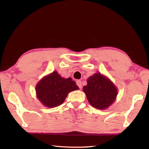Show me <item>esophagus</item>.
<instances>
[{"label":"esophagus","mask_w":149,"mask_h":149,"mask_svg":"<svg viewBox=\"0 0 149 149\" xmlns=\"http://www.w3.org/2000/svg\"><path fill=\"white\" fill-rule=\"evenodd\" d=\"M76 84L78 86V87L79 88H82V82L80 80H77L76 81Z\"/></svg>","instance_id":"34e87169"}]
</instances>
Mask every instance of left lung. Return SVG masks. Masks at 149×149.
Masks as SVG:
<instances>
[{
  "mask_svg": "<svg viewBox=\"0 0 149 149\" xmlns=\"http://www.w3.org/2000/svg\"><path fill=\"white\" fill-rule=\"evenodd\" d=\"M83 91L92 106L104 109L108 107L117 95V89L111 82L99 73L90 77Z\"/></svg>",
  "mask_w": 149,
  "mask_h": 149,
  "instance_id": "obj_1",
  "label": "left lung"
}]
</instances>
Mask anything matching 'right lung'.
Segmentation results:
<instances>
[{
  "mask_svg": "<svg viewBox=\"0 0 149 149\" xmlns=\"http://www.w3.org/2000/svg\"><path fill=\"white\" fill-rule=\"evenodd\" d=\"M76 90H79V87L75 81L71 78L61 77L56 72L42 79L36 87L38 99L48 107L61 105L68 93Z\"/></svg>",
  "mask_w": 149,
  "mask_h": 149,
  "instance_id": "obj_1",
  "label": "right lung"
}]
</instances>
